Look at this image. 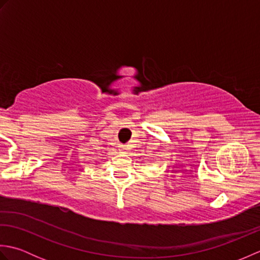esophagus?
Wrapping results in <instances>:
<instances>
[{
  "instance_id": "34e87169",
  "label": "esophagus",
  "mask_w": 260,
  "mask_h": 260,
  "mask_svg": "<svg viewBox=\"0 0 260 260\" xmlns=\"http://www.w3.org/2000/svg\"><path fill=\"white\" fill-rule=\"evenodd\" d=\"M119 151L120 152H126L127 151V146L126 145H119Z\"/></svg>"
}]
</instances>
